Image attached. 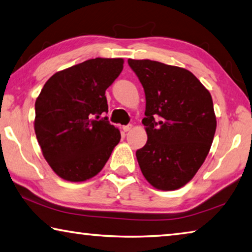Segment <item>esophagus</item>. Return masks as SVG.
Instances as JSON below:
<instances>
[{"label": "esophagus", "instance_id": "obj_1", "mask_svg": "<svg viewBox=\"0 0 252 252\" xmlns=\"http://www.w3.org/2000/svg\"><path fill=\"white\" fill-rule=\"evenodd\" d=\"M122 129H123V131H125V132H127V131H130V130L132 129V125L123 126H122Z\"/></svg>", "mask_w": 252, "mask_h": 252}]
</instances>
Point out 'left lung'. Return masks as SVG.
I'll use <instances>...</instances> for the list:
<instances>
[{
	"instance_id": "1",
	"label": "left lung",
	"mask_w": 252,
	"mask_h": 252,
	"mask_svg": "<svg viewBox=\"0 0 252 252\" xmlns=\"http://www.w3.org/2000/svg\"><path fill=\"white\" fill-rule=\"evenodd\" d=\"M146 94L148 141L135 152L148 182L176 190L206 160L217 120L211 94L190 71L151 60H127Z\"/></svg>"
}]
</instances>
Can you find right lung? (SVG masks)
<instances>
[{
  "instance_id": "1",
  "label": "right lung",
  "mask_w": 252,
  "mask_h": 252,
  "mask_svg": "<svg viewBox=\"0 0 252 252\" xmlns=\"http://www.w3.org/2000/svg\"><path fill=\"white\" fill-rule=\"evenodd\" d=\"M123 59H91L57 72L35 101L34 130L42 153L60 178L81 182L96 176L121 139L108 118L105 90Z\"/></svg>"
}]
</instances>
